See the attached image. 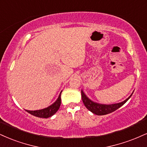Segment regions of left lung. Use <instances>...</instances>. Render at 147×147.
Segmentation results:
<instances>
[{
    "instance_id": "left-lung-1",
    "label": "left lung",
    "mask_w": 147,
    "mask_h": 147,
    "mask_svg": "<svg viewBox=\"0 0 147 147\" xmlns=\"http://www.w3.org/2000/svg\"><path fill=\"white\" fill-rule=\"evenodd\" d=\"M134 93V92H133ZM133 93L130 95L126 100L121 102H118V103L115 104H111V105H104V104H99L97 102H93L92 100L90 99L85 94L83 90H81V98H82V100L85 106L86 107L88 110H90L93 114L98 115V116H101V115H105L108 114L109 113H112L116 109L121 107L126 102L127 100L130 98Z\"/></svg>"
}]
</instances>
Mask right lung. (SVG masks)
I'll list each match as a JSON object with an SVG mask.
<instances>
[{
    "instance_id": "1",
    "label": "right lung",
    "mask_w": 147,
    "mask_h": 147,
    "mask_svg": "<svg viewBox=\"0 0 147 147\" xmlns=\"http://www.w3.org/2000/svg\"><path fill=\"white\" fill-rule=\"evenodd\" d=\"M62 92V91H61ZM61 92H60L59 97L57 98V99L56 100V101L53 103L52 105L49 106L47 108L40 109V110H35V111H30V110H26V112L29 114H31L33 116H36L38 118H47L52 116L53 115H54L55 113L57 112V110L59 109L60 105H61Z\"/></svg>"
}]
</instances>
